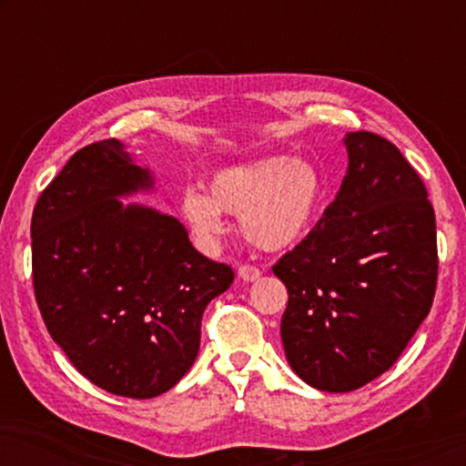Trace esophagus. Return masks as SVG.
Masks as SVG:
<instances>
[{"label":"esophagus","instance_id":"esophagus-1","mask_svg":"<svg viewBox=\"0 0 466 466\" xmlns=\"http://www.w3.org/2000/svg\"><path fill=\"white\" fill-rule=\"evenodd\" d=\"M238 273L241 279H246V282H254V279L260 278V269L257 265H241Z\"/></svg>","mask_w":466,"mask_h":466}]
</instances>
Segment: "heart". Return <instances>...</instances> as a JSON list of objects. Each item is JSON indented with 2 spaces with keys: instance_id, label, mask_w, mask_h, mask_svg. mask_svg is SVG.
<instances>
[{
  "instance_id": "obj_1",
  "label": "heart",
  "mask_w": 466,
  "mask_h": 466,
  "mask_svg": "<svg viewBox=\"0 0 466 466\" xmlns=\"http://www.w3.org/2000/svg\"><path fill=\"white\" fill-rule=\"evenodd\" d=\"M320 171L305 158H265L216 171L209 195L190 188L184 218L203 239L225 231L222 212L241 216V233L260 250H286L314 228L322 209Z\"/></svg>"
}]
</instances>
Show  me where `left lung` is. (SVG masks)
Listing matches in <instances>:
<instances>
[{"label": "left lung", "instance_id": "obj_1", "mask_svg": "<svg viewBox=\"0 0 466 466\" xmlns=\"http://www.w3.org/2000/svg\"><path fill=\"white\" fill-rule=\"evenodd\" d=\"M335 201L273 273L289 290L282 343L292 371L350 392L388 371L437 289L435 212L418 171L388 139L348 133Z\"/></svg>", "mask_w": 466, "mask_h": 466}]
</instances>
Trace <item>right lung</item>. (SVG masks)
<instances>
[{"mask_svg":"<svg viewBox=\"0 0 466 466\" xmlns=\"http://www.w3.org/2000/svg\"><path fill=\"white\" fill-rule=\"evenodd\" d=\"M118 139L74 152L31 216V271L48 333L95 386L127 399L167 392L193 367L201 316L231 286L174 216L116 197L148 188Z\"/></svg>","mask_w":466,"mask_h":466,"instance_id":"1","label":"right lung"}]
</instances>
